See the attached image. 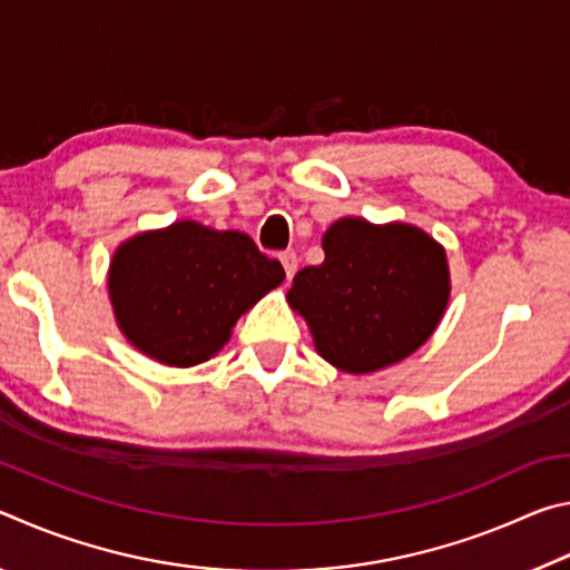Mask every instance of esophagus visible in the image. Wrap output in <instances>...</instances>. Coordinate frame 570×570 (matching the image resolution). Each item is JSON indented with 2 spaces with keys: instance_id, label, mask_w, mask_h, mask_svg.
<instances>
[{
  "instance_id": "obj_1",
  "label": "esophagus",
  "mask_w": 570,
  "mask_h": 570,
  "mask_svg": "<svg viewBox=\"0 0 570 570\" xmlns=\"http://www.w3.org/2000/svg\"><path fill=\"white\" fill-rule=\"evenodd\" d=\"M278 262H282L284 272H286V278H292L296 274V266H298V258L294 250H284V254H278Z\"/></svg>"
}]
</instances>
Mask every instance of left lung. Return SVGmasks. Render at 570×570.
Listing matches in <instances>:
<instances>
[{
	"label": "left lung",
	"mask_w": 570,
	"mask_h": 570,
	"mask_svg": "<svg viewBox=\"0 0 570 570\" xmlns=\"http://www.w3.org/2000/svg\"><path fill=\"white\" fill-rule=\"evenodd\" d=\"M322 248L324 262L302 268L286 292L322 360L370 374L435 334L452 286L445 246L428 230L344 216L324 230Z\"/></svg>",
	"instance_id": "1"
}]
</instances>
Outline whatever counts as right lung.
<instances>
[{
    "instance_id": "right-lung-1",
    "label": "right lung",
    "mask_w": 570,
    "mask_h": 570,
    "mask_svg": "<svg viewBox=\"0 0 570 570\" xmlns=\"http://www.w3.org/2000/svg\"><path fill=\"white\" fill-rule=\"evenodd\" d=\"M284 278L282 264L240 230L176 220L115 248L108 296L135 350L186 370L224 350L240 314Z\"/></svg>"
}]
</instances>
